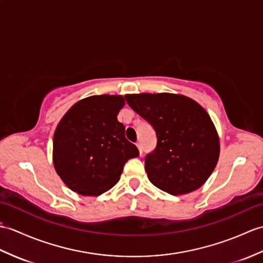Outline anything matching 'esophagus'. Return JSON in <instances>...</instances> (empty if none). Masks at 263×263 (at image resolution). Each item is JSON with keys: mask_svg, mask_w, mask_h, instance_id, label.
Segmentation results:
<instances>
[{"mask_svg": "<svg viewBox=\"0 0 263 263\" xmlns=\"http://www.w3.org/2000/svg\"><path fill=\"white\" fill-rule=\"evenodd\" d=\"M137 146H138L139 154H140V156H141V155H142V146H141V143H137Z\"/></svg>", "mask_w": 263, "mask_h": 263, "instance_id": "obj_1", "label": "esophagus"}]
</instances>
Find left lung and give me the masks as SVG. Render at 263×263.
Masks as SVG:
<instances>
[{
    "instance_id": "1",
    "label": "left lung",
    "mask_w": 263,
    "mask_h": 263,
    "mask_svg": "<svg viewBox=\"0 0 263 263\" xmlns=\"http://www.w3.org/2000/svg\"><path fill=\"white\" fill-rule=\"evenodd\" d=\"M125 99L157 134L156 149L144 161L152 184L172 195L203 186L219 157V138L206 109L180 94H127Z\"/></svg>"
}]
</instances>
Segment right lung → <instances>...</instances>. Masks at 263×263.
<instances>
[{"mask_svg":"<svg viewBox=\"0 0 263 263\" xmlns=\"http://www.w3.org/2000/svg\"><path fill=\"white\" fill-rule=\"evenodd\" d=\"M121 95H94L75 103L53 134L56 173L72 192L99 196L120 180L125 162L139 156L118 121Z\"/></svg>","mask_w":263,"mask_h":263,"instance_id":"1","label":"right lung"}]
</instances>
